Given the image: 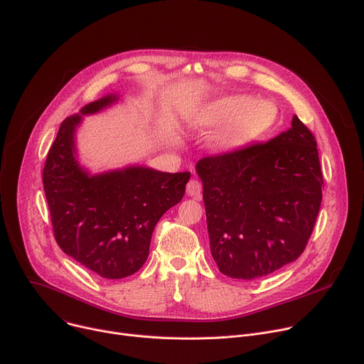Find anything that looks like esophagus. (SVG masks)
<instances>
[{"instance_id":"34e87169","label":"esophagus","mask_w":364,"mask_h":364,"mask_svg":"<svg viewBox=\"0 0 364 364\" xmlns=\"http://www.w3.org/2000/svg\"><path fill=\"white\" fill-rule=\"evenodd\" d=\"M186 191L190 197H194L196 200H198L201 197V183L196 178H191L188 183H187V187H186Z\"/></svg>"}]
</instances>
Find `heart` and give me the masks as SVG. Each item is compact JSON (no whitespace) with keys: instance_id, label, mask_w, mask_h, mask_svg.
Returning a JSON list of instances; mask_svg holds the SVG:
<instances>
[{"instance_id":"b5f03b06","label":"heart","mask_w":364,"mask_h":364,"mask_svg":"<svg viewBox=\"0 0 364 364\" xmlns=\"http://www.w3.org/2000/svg\"><path fill=\"white\" fill-rule=\"evenodd\" d=\"M277 118V108L269 100H249L246 96H226L210 103L198 117L200 127H215L225 121L213 136V142L220 149L239 148L262 132H265Z\"/></svg>"}]
</instances>
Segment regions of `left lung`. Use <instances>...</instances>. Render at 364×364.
I'll list each match as a JSON object with an SVG mask.
<instances>
[{
  "instance_id": "1",
  "label": "left lung",
  "mask_w": 364,
  "mask_h": 364,
  "mask_svg": "<svg viewBox=\"0 0 364 364\" xmlns=\"http://www.w3.org/2000/svg\"><path fill=\"white\" fill-rule=\"evenodd\" d=\"M196 171L212 256L222 274L261 278L301 256L324 181L317 141L296 115L274 139L204 157Z\"/></svg>"
}]
</instances>
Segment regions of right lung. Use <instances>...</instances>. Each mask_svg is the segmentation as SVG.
<instances>
[{
	"label": "right lung",
	"mask_w": 364,
	"mask_h": 364,
	"mask_svg": "<svg viewBox=\"0 0 364 364\" xmlns=\"http://www.w3.org/2000/svg\"><path fill=\"white\" fill-rule=\"evenodd\" d=\"M117 100V95H107L80 114H96ZM80 121L76 114L62 122L43 170L55 239L89 271L121 279L145 264L154 228L181 201L190 173L132 166L90 176L76 160L75 131Z\"/></svg>",
	"instance_id": "right-lung-1"
}]
</instances>
